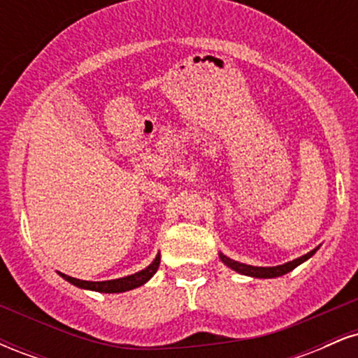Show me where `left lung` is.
<instances>
[{
	"label": "left lung",
	"instance_id": "1",
	"mask_svg": "<svg viewBox=\"0 0 358 358\" xmlns=\"http://www.w3.org/2000/svg\"><path fill=\"white\" fill-rule=\"evenodd\" d=\"M320 249V245L313 250H310V252L305 254V256L298 257V259H293V261L289 262H285V264H279V266H269V268H262V266H250V264H244V262H239V261H234V259L224 256V254H219L220 261L224 262L227 268H231L232 271H236V273L239 274H244V276H250V278H259V279H271V278H279V276H285V274L291 273L294 268H298L299 264H303V262H306L308 259H310L316 250Z\"/></svg>",
	"mask_w": 358,
	"mask_h": 358
}]
</instances>
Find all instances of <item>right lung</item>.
<instances>
[{
    "label": "right lung",
    "mask_w": 358,
    "mask_h": 358,
    "mask_svg": "<svg viewBox=\"0 0 358 358\" xmlns=\"http://www.w3.org/2000/svg\"><path fill=\"white\" fill-rule=\"evenodd\" d=\"M159 268V254H156L148 268L143 271H138V273L129 274V276L119 278V279H110V281H82V279L67 276V274L59 273L60 278H64L65 281H69L71 285L80 287V289H89V291H97V293H124V291L134 289V287H139L146 285L151 278L155 276V273Z\"/></svg>",
    "instance_id": "obj_1"
}]
</instances>
